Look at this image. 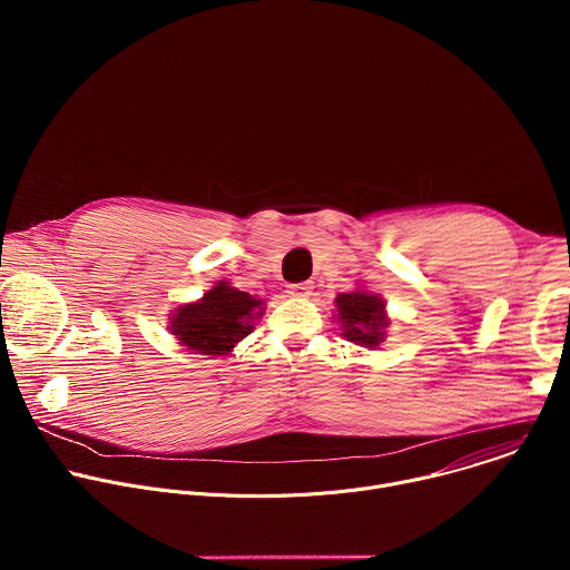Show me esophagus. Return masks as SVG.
I'll use <instances>...</instances> for the list:
<instances>
[{
	"label": "esophagus",
	"instance_id": "obj_1",
	"mask_svg": "<svg viewBox=\"0 0 570 570\" xmlns=\"http://www.w3.org/2000/svg\"><path fill=\"white\" fill-rule=\"evenodd\" d=\"M311 288H313V286H311L308 282H302V284H291L286 293H288V297H308V295H311Z\"/></svg>",
	"mask_w": 570,
	"mask_h": 570
}]
</instances>
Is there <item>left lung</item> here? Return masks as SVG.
Listing matches in <instances>:
<instances>
[{"label": "left lung", "mask_w": 570, "mask_h": 570, "mask_svg": "<svg viewBox=\"0 0 570 570\" xmlns=\"http://www.w3.org/2000/svg\"><path fill=\"white\" fill-rule=\"evenodd\" d=\"M334 306V317L341 322V336L345 341L365 350H379L392 322L385 311V299L379 293L356 286L352 293L336 295Z\"/></svg>", "instance_id": "1"}]
</instances>
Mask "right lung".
Here are the masks:
<instances>
[{
    "label": "right lung",
    "mask_w": 570,
    "mask_h": 570,
    "mask_svg": "<svg viewBox=\"0 0 570 570\" xmlns=\"http://www.w3.org/2000/svg\"><path fill=\"white\" fill-rule=\"evenodd\" d=\"M266 302L218 279L200 299L180 304L169 313V332L191 354L227 356L236 343L253 334Z\"/></svg>",
    "instance_id": "1"
}]
</instances>
